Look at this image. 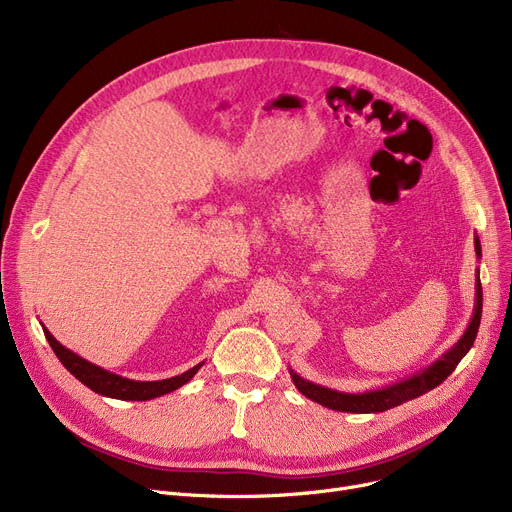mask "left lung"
Listing matches in <instances>:
<instances>
[{
  "label": "left lung",
  "instance_id": "1",
  "mask_svg": "<svg viewBox=\"0 0 512 512\" xmlns=\"http://www.w3.org/2000/svg\"><path fill=\"white\" fill-rule=\"evenodd\" d=\"M475 253L477 257H481V245L479 238H475ZM481 307H483V292H481V282H479V274H477V282H475V311L471 317V324L465 330V334L461 336V340L456 342L448 353H444L436 363H432L429 367H425L423 371L411 375V378L396 382L392 386L380 388V390H369V392H361V394H346V392H336L332 388H324L319 384L307 382L303 380L299 373H294L290 369V378L294 382V386L299 388L301 394H305L307 398H311L313 402H319L321 407H328L332 411H344V413H382L388 411L392 407L402 405V402L413 400L429 390H434L436 386H440L448 375L456 369V365L461 363V359L469 353V348L475 342L477 330H479V321H481Z\"/></svg>",
  "mask_w": 512,
  "mask_h": 512
}]
</instances>
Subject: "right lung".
I'll return each instance as SVG.
<instances>
[{
	"label": "right lung",
	"instance_id": "right-lung-1",
	"mask_svg": "<svg viewBox=\"0 0 512 512\" xmlns=\"http://www.w3.org/2000/svg\"><path fill=\"white\" fill-rule=\"evenodd\" d=\"M43 332H45L49 346L53 348V353H56V357L62 361V365L74 375L78 382H83L87 388H91L93 392H97L101 396H110V398H118V400H151L157 396H164L168 392H174L176 388L184 386L186 382H191L193 375L203 365V363H199L193 369H188L170 380L134 382V380L122 378V375L105 371V369L85 361L83 357H78L76 353L68 351L66 346H62L56 338L49 334L47 328H43Z\"/></svg>",
	"mask_w": 512,
	"mask_h": 512
}]
</instances>
